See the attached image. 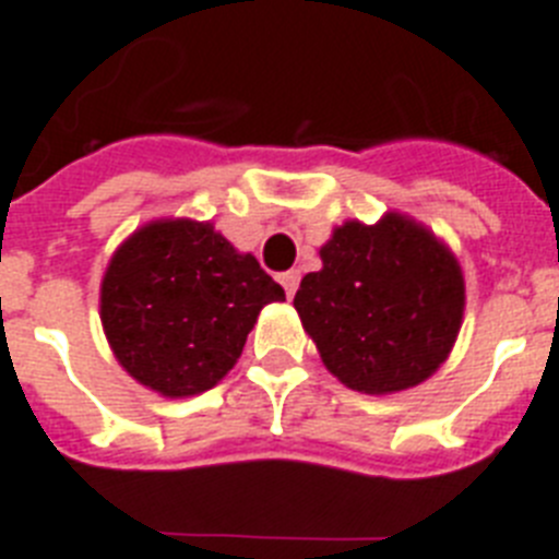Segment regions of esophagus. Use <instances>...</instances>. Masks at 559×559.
Masks as SVG:
<instances>
[{"label":"esophagus","mask_w":559,"mask_h":559,"mask_svg":"<svg viewBox=\"0 0 559 559\" xmlns=\"http://www.w3.org/2000/svg\"><path fill=\"white\" fill-rule=\"evenodd\" d=\"M278 281H281V287H284V293H287L289 298H293V295H295V289H298V284H301V272H298V270L281 272V275H278Z\"/></svg>","instance_id":"obj_1"}]
</instances>
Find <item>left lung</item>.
<instances>
[{"label":"left lung","instance_id":"obj_1","mask_svg":"<svg viewBox=\"0 0 559 559\" xmlns=\"http://www.w3.org/2000/svg\"><path fill=\"white\" fill-rule=\"evenodd\" d=\"M304 275L295 309L323 367L364 395H395L447 364L466 307L461 261L426 224L344 222Z\"/></svg>","mask_w":559,"mask_h":559}]
</instances>
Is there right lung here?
I'll return each mask as SVG.
<instances>
[{
	"mask_svg": "<svg viewBox=\"0 0 559 559\" xmlns=\"http://www.w3.org/2000/svg\"><path fill=\"white\" fill-rule=\"evenodd\" d=\"M284 289L210 222L156 218L107 261L98 316L121 369L162 397L213 389Z\"/></svg>",
	"mask_w": 559,
	"mask_h": 559,
	"instance_id": "obj_1",
	"label": "right lung"
}]
</instances>
